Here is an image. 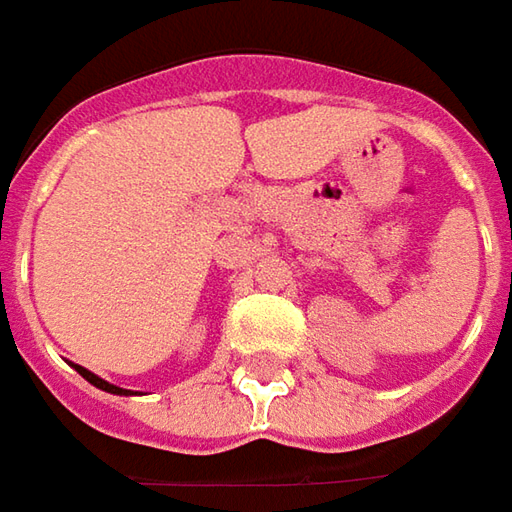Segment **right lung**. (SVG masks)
I'll use <instances>...</instances> for the list:
<instances>
[{"label":"right lung","instance_id":"1","mask_svg":"<svg viewBox=\"0 0 512 512\" xmlns=\"http://www.w3.org/2000/svg\"><path fill=\"white\" fill-rule=\"evenodd\" d=\"M73 368H76V371H79L81 377L87 379V382H90V385H96V388H101V391H107V394H118V397H121V394H130V391H127V388H118V385H110V382H107V379L96 377V374H93V371H87V368H81V365H73Z\"/></svg>","mask_w":512,"mask_h":512}]
</instances>
